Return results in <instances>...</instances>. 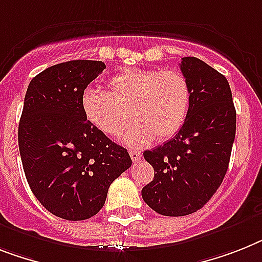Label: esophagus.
<instances>
[{
    "label": "esophagus",
    "mask_w": 262,
    "mask_h": 262,
    "mask_svg": "<svg viewBox=\"0 0 262 262\" xmlns=\"http://www.w3.org/2000/svg\"><path fill=\"white\" fill-rule=\"evenodd\" d=\"M129 157H131L133 162H138L142 158V152L138 150H129Z\"/></svg>",
    "instance_id": "obj_1"
}]
</instances>
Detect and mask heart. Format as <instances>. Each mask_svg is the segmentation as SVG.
<instances>
[{"label": "heart", "instance_id": "1", "mask_svg": "<svg viewBox=\"0 0 262 262\" xmlns=\"http://www.w3.org/2000/svg\"><path fill=\"white\" fill-rule=\"evenodd\" d=\"M108 92L85 90L81 110L91 126L107 136L123 133L131 118L134 124L123 136L133 147L154 139H171L185 124L191 101L189 81L177 71L127 69L107 81Z\"/></svg>", "mask_w": 262, "mask_h": 262}]
</instances>
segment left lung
<instances>
[{
	"label": "left lung",
	"mask_w": 262,
	"mask_h": 262,
	"mask_svg": "<svg viewBox=\"0 0 262 262\" xmlns=\"http://www.w3.org/2000/svg\"><path fill=\"white\" fill-rule=\"evenodd\" d=\"M181 71L191 91L185 124L163 146L143 152L155 174L142 196L167 217L195 213L209 202L228 171L235 136V108L226 77L196 57H183Z\"/></svg>",
	"instance_id": "obj_1"
}]
</instances>
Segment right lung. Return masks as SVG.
<instances>
[{"label": "right lung", "instance_id": "obj_1", "mask_svg": "<svg viewBox=\"0 0 262 262\" xmlns=\"http://www.w3.org/2000/svg\"><path fill=\"white\" fill-rule=\"evenodd\" d=\"M105 68L72 60L33 77L18 124V147L30 190L57 217L83 221L104 206L108 187L133 161L84 118L81 95Z\"/></svg>", "mask_w": 262, "mask_h": 262}]
</instances>
